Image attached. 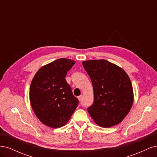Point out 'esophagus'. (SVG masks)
Instances as JSON below:
<instances>
[{
    "label": "esophagus",
    "instance_id": "obj_1",
    "mask_svg": "<svg viewBox=\"0 0 157 157\" xmlns=\"http://www.w3.org/2000/svg\"><path fill=\"white\" fill-rule=\"evenodd\" d=\"M78 99L79 101H82V96H78Z\"/></svg>",
    "mask_w": 157,
    "mask_h": 157
}]
</instances>
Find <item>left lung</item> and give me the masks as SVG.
Listing matches in <instances>:
<instances>
[{
    "label": "left lung",
    "mask_w": 157,
    "mask_h": 157,
    "mask_svg": "<svg viewBox=\"0 0 157 157\" xmlns=\"http://www.w3.org/2000/svg\"><path fill=\"white\" fill-rule=\"evenodd\" d=\"M82 65L94 89V103L88 108L99 126L109 128L122 121L134 101L131 80L121 67L105 59L88 60Z\"/></svg>",
    "instance_id": "8db88e82"
}]
</instances>
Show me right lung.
Instances as JSON below:
<instances>
[{
	"label": "right lung",
	"instance_id": "add662e5",
	"mask_svg": "<svg viewBox=\"0 0 157 157\" xmlns=\"http://www.w3.org/2000/svg\"><path fill=\"white\" fill-rule=\"evenodd\" d=\"M75 61L61 58L37 71L29 90L31 105L35 115L44 124L53 128L63 126L78 105V99L65 80Z\"/></svg>",
	"mask_w": 157,
	"mask_h": 157
}]
</instances>
